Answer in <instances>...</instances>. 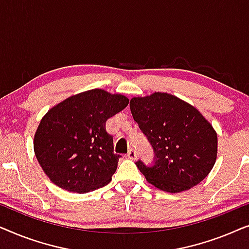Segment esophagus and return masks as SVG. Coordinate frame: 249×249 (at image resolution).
Masks as SVG:
<instances>
[{"mask_svg": "<svg viewBox=\"0 0 249 249\" xmlns=\"http://www.w3.org/2000/svg\"><path fill=\"white\" fill-rule=\"evenodd\" d=\"M127 156H128L129 159H131V160H135L136 158H137V153H136V151H135L134 148H130V149H129V152H128Z\"/></svg>", "mask_w": 249, "mask_h": 249, "instance_id": "esophagus-1", "label": "esophagus"}]
</instances>
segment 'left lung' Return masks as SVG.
Segmentation results:
<instances>
[{"mask_svg": "<svg viewBox=\"0 0 249 249\" xmlns=\"http://www.w3.org/2000/svg\"><path fill=\"white\" fill-rule=\"evenodd\" d=\"M130 110L154 153L151 165L136 162L149 183L180 193L209 175L216 160L217 136L195 107L173 95L154 93L132 98Z\"/></svg>", "mask_w": 249, "mask_h": 249, "instance_id": "8db88e82", "label": "left lung"}]
</instances>
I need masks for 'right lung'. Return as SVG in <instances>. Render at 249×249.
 Wrapping results in <instances>:
<instances>
[{
    "instance_id": "add662e5",
    "label": "right lung",
    "mask_w": 249,
    "mask_h": 249,
    "mask_svg": "<svg viewBox=\"0 0 249 249\" xmlns=\"http://www.w3.org/2000/svg\"><path fill=\"white\" fill-rule=\"evenodd\" d=\"M129 103L122 95L90 89L51 108L40 121L34 149L51 181L86 194L111 181L121 155L115 154L107 120Z\"/></svg>"
}]
</instances>
